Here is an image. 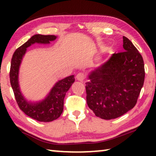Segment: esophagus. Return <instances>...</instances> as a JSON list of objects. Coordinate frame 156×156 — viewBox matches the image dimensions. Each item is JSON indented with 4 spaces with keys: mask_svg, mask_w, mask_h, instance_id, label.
Segmentation results:
<instances>
[{
    "mask_svg": "<svg viewBox=\"0 0 156 156\" xmlns=\"http://www.w3.org/2000/svg\"><path fill=\"white\" fill-rule=\"evenodd\" d=\"M84 78H85V76L83 73H78L77 75H76V79L79 81H83L84 80Z\"/></svg>",
    "mask_w": 156,
    "mask_h": 156,
    "instance_id": "esophagus-1",
    "label": "esophagus"
}]
</instances>
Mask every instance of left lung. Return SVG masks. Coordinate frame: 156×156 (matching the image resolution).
Listing matches in <instances>:
<instances>
[{
  "mask_svg": "<svg viewBox=\"0 0 156 156\" xmlns=\"http://www.w3.org/2000/svg\"><path fill=\"white\" fill-rule=\"evenodd\" d=\"M124 51L90 73L86 83L87 103L105 120L118 118L135 106L144 81L143 58L131 41L123 36Z\"/></svg>",
  "mask_w": 156,
  "mask_h": 156,
  "instance_id": "1",
  "label": "left lung"
}]
</instances>
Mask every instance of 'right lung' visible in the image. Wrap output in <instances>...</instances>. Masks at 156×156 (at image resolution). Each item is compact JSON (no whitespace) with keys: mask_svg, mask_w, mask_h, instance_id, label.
Instances as JSON below:
<instances>
[{"mask_svg":"<svg viewBox=\"0 0 156 156\" xmlns=\"http://www.w3.org/2000/svg\"><path fill=\"white\" fill-rule=\"evenodd\" d=\"M56 38L54 35L36 34L16 50L12 58L10 83L18 107L26 115L40 122H51L60 117L63 111L66 93L75 81L74 76H68L57 82L45 98L42 101L32 103L23 97L20 90L18 83L19 67L27 47L34 43L49 44L50 41L56 40Z\"/></svg>","mask_w":156,"mask_h":156,"instance_id":"add662e5","label":"right lung"}]
</instances>
